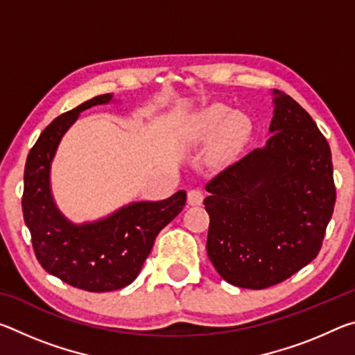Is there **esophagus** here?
Returning <instances> with one entry per match:
<instances>
[{
	"label": "esophagus",
	"mask_w": 355,
	"mask_h": 355,
	"mask_svg": "<svg viewBox=\"0 0 355 355\" xmlns=\"http://www.w3.org/2000/svg\"><path fill=\"white\" fill-rule=\"evenodd\" d=\"M203 202V194L199 189H191L188 191V203L191 207H197Z\"/></svg>",
	"instance_id": "1"
}]
</instances>
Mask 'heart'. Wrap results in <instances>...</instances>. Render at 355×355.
I'll return each instance as SVG.
<instances>
[{
	"mask_svg": "<svg viewBox=\"0 0 355 355\" xmlns=\"http://www.w3.org/2000/svg\"><path fill=\"white\" fill-rule=\"evenodd\" d=\"M216 134V150L219 155H232L243 146L250 131L245 114L230 111L224 103H211L196 114L189 122L188 137L192 142H203Z\"/></svg>",
	"mask_w": 355,
	"mask_h": 355,
	"instance_id": "obj_1",
	"label": "heart"
}]
</instances>
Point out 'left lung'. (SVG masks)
<instances>
[{
    "label": "left lung",
    "instance_id": "8db88e82",
    "mask_svg": "<svg viewBox=\"0 0 355 355\" xmlns=\"http://www.w3.org/2000/svg\"><path fill=\"white\" fill-rule=\"evenodd\" d=\"M269 139L207 184V252L228 284L263 290L315 260L334 213L332 155L310 114L272 91Z\"/></svg>",
    "mask_w": 355,
    "mask_h": 355
}]
</instances>
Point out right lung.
Segmentation results:
<instances>
[{"mask_svg": "<svg viewBox=\"0 0 355 355\" xmlns=\"http://www.w3.org/2000/svg\"><path fill=\"white\" fill-rule=\"evenodd\" d=\"M112 97L105 94L84 101L42 131L28 155L21 199L40 266L65 284L92 293L130 285L141 272L155 238L186 203V191H178L166 200L131 202L106 218L83 224L71 222L58 208L50 172L59 142L83 111L111 103Z\"/></svg>", "mask_w": 355, "mask_h": 355, "instance_id": "1", "label": "right lung"}]
</instances>
